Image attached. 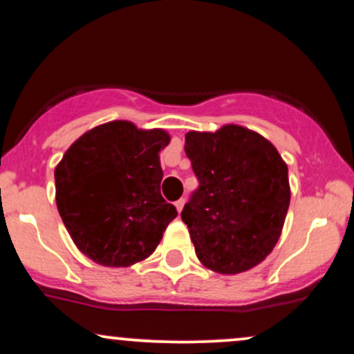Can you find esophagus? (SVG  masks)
Returning <instances> with one entry per match:
<instances>
[{"label": "esophagus", "mask_w": 354, "mask_h": 354, "mask_svg": "<svg viewBox=\"0 0 354 354\" xmlns=\"http://www.w3.org/2000/svg\"><path fill=\"white\" fill-rule=\"evenodd\" d=\"M185 203H186L185 198H181V200H178L176 203H174V206H176L178 213H181V211H183V206H185Z\"/></svg>", "instance_id": "esophagus-1"}]
</instances>
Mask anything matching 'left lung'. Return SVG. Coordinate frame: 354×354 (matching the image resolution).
<instances>
[{
    "instance_id": "8db88e82",
    "label": "left lung",
    "mask_w": 354,
    "mask_h": 354,
    "mask_svg": "<svg viewBox=\"0 0 354 354\" xmlns=\"http://www.w3.org/2000/svg\"><path fill=\"white\" fill-rule=\"evenodd\" d=\"M185 151L200 188L181 219L201 265L219 274L258 266L281 236L290 208L281 154L265 136L239 124L188 131Z\"/></svg>"
}]
</instances>
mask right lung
Returning a JSON list of instances; mask_svg holds the SVG:
<instances>
[{"mask_svg": "<svg viewBox=\"0 0 354 354\" xmlns=\"http://www.w3.org/2000/svg\"><path fill=\"white\" fill-rule=\"evenodd\" d=\"M161 128L124 120L95 126L55 168L56 206L76 248L96 265L126 268L160 245L178 211L161 196Z\"/></svg>", "mask_w": 354, "mask_h": 354, "instance_id": "add662e5", "label": "right lung"}]
</instances>
